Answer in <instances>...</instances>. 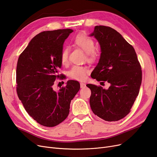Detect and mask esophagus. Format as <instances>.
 I'll return each instance as SVG.
<instances>
[{
	"instance_id": "1",
	"label": "esophagus",
	"mask_w": 157,
	"mask_h": 157,
	"mask_svg": "<svg viewBox=\"0 0 157 157\" xmlns=\"http://www.w3.org/2000/svg\"><path fill=\"white\" fill-rule=\"evenodd\" d=\"M85 86H86V84H85V83H80V86H81V88H84Z\"/></svg>"
}]
</instances>
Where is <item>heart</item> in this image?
Masks as SVG:
<instances>
[{"mask_svg":"<svg viewBox=\"0 0 157 157\" xmlns=\"http://www.w3.org/2000/svg\"><path fill=\"white\" fill-rule=\"evenodd\" d=\"M74 43L82 48L86 54V59L90 62L94 61L97 57V53L95 50V43L94 40L87 35L84 33L78 34L74 40ZM69 49L68 47L64 48L61 53L60 60L63 65H67L68 62ZM89 70L87 67L83 66L74 65L68 72V75L71 78L83 81L86 78Z\"/></svg>","mask_w":157,"mask_h":157,"instance_id":"heart-1","label":"heart"}]
</instances>
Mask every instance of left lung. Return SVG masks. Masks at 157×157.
<instances>
[{"mask_svg": "<svg viewBox=\"0 0 157 157\" xmlns=\"http://www.w3.org/2000/svg\"><path fill=\"white\" fill-rule=\"evenodd\" d=\"M90 36L97 39L101 52L91 77L111 85L108 89L86 85L91 90V109L105 121L120 120L129 113L138 95L142 83L141 66L132 46L113 28L96 26Z\"/></svg>", "mask_w": 157, "mask_h": 157, "instance_id": "8db88e82", "label": "left lung"}]
</instances>
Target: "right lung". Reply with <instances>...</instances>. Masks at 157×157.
Wrapping results in <instances>:
<instances>
[{
	"label": "right lung",
	"mask_w": 157,
	"mask_h": 157,
	"mask_svg": "<svg viewBox=\"0 0 157 157\" xmlns=\"http://www.w3.org/2000/svg\"><path fill=\"white\" fill-rule=\"evenodd\" d=\"M73 32L63 29L40 32L19 56L16 71L17 92L26 112L37 123L54 127L65 120L70 104L80 89L78 82L69 80L59 91L53 89L63 43Z\"/></svg>",
	"instance_id": "right-lung-1"
}]
</instances>
